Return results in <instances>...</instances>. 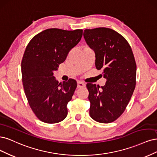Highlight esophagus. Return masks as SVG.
<instances>
[{
	"instance_id": "obj_1",
	"label": "esophagus",
	"mask_w": 157,
	"mask_h": 157,
	"mask_svg": "<svg viewBox=\"0 0 157 157\" xmlns=\"http://www.w3.org/2000/svg\"><path fill=\"white\" fill-rule=\"evenodd\" d=\"M85 87V84L82 82H78V88H82Z\"/></svg>"
}]
</instances>
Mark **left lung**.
Segmentation results:
<instances>
[{
    "mask_svg": "<svg viewBox=\"0 0 157 157\" xmlns=\"http://www.w3.org/2000/svg\"><path fill=\"white\" fill-rule=\"evenodd\" d=\"M83 36L95 53V66L103 70L105 85L87 83L89 114L102 123L113 122L123 114L136 86V64L126 40L109 28L85 29Z\"/></svg>",
    "mask_w": 157,
    "mask_h": 157,
    "instance_id": "left-lung-1",
    "label": "left lung"
}]
</instances>
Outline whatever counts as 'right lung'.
Here are the masks:
<instances>
[{"label": "right lung", "instance_id": "add662e5", "mask_svg": "<svg viewBox=\"0 0 157 157\" xmlns=\"http://www.w3.org/2000/svg\"><path fill=\"white\" fill-rule=\"evenodd\" d=\"M82 35V29H48L34 36L25 49L21 61L23 88L30 107L42 122L57 123L67 117V106L77 82L69 79L63 84L59 83L53 72Z\"/></svg>", "mask_w": 157, "mask_h": 157}]
</instances>
